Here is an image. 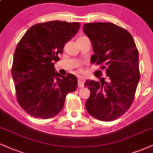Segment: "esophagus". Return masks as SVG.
<instances>
[{"label": "esophagus", "instance_id": "obj_1", "mask_svg": "<svg viewBox=\"0 0 153 153\" xmlns=\"http://www.w3.org/2000/svg\"><path fill=\"white\" fill-rule=\"evenodd\" d=\"M85 81V77L79 76L78 77V83L79 87H80V88L84 87Z\"/></svg>", "mask_w": 153, "mask_h": 153}]
</instances>
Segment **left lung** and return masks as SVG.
<instances>
[{
    "label": "left lung",
    "instance_id": "obj_1",
    "mask_svg": "<svg viewBox=\"0 0 153 153\" xmlns=\"http://www.w3.org/2000/svg\"><path fill=\"white\" fill-rule=\"evenodd\" d=\"M83 31L93 45L92 63L106 71L100 82L86 80L91 91L85 102L88 113L95 119L112 121L131 106L140 78L138 51L131 34L111 23H86ZM101 71L95 73L100 78Z\"/></svg>",
    "mask_w": 153,
    "mask_h": 153
}]
</instances>
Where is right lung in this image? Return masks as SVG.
Listing matches in <instances>:
<instances>
[{
	"mask_svg": "<svg viewBox=\"0 0 153 153\" xmlns=\"http://www.w3.org/2000/svg\"><path fill=\"white\" fill-rule=\"evenodd\" d=\"M77 22L48 21L33 25L18 43L11 69L16 98L31 116L48 119L61 111L67 94L76 91L78 79L55 71L54 62L76 35Z\"/></svg>",
	"mask_w": 153,
	"mask_h": 153,
	"instance_id": "obj_1",
	"label": "right lung"
}]
</instances>
